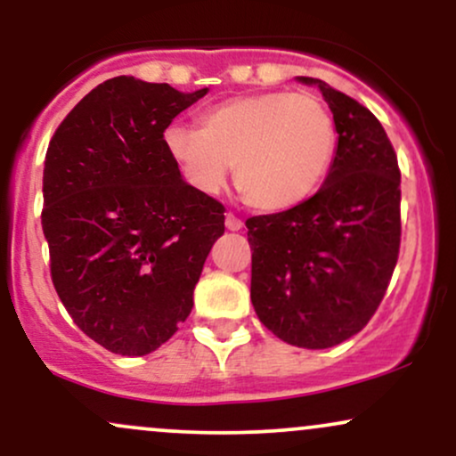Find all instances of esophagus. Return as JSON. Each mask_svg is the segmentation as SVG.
<instances>
[{
  "instance_id": "obj_1",
  "label": "esophagus",
  "mask_w": 456,
  "mask_h": 456,
  "mask_svg": "<svg viewBox=\"0 0 456 456\" xmlns=\"http://www.w3.org/2000/svg\"><path fill=\"white\" fill-rule=\"evenodd\" d=\"M242 224H244L242 218H238L232 212H229L227 216H224V227H227L229 232H240V229H242Z\"/></svg>"
}]
</instances>
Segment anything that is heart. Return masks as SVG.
I'll return each mask as SVG.
<instances>
[{"mask_svg":"<svg viewBox=\"0 0 456 456\" xmlns=\"http://www.w3.org/2000/svg\"><path fill=\"white\" fill-rule=\"evenodd\" d=\"M165 148L201 195H218L233 165L246 206L281 212L297 206L326 177L337 128L311 94L261 92L223 101L199 118V130L171 124Z\"/></svg>","mask_w":456,"mask_h":456,"instance_id":"heart-1","label":"heart"}]
</instances>
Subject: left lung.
<instances>
[{
    "instance_id": "obj_1",
    "label": "left lung",
    "mask_w": 456,
    "mask_h": 456,
    "mask_svg": "<svg viewBox=\"0 0 456 456\" xmlns=\"http://www.w3.org/2000/svg\"><path fill=\"white\" fill-rule=\"evenodd\" d=\"M338 133L330 174L313 197L246 221L250 300L281 341L326 349L358 334L388 289L401 246V169L379 119L319 78Z\"/></svg>"
}]
</instances>
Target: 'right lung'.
Wrapping results in <instances>:
<instances>
[{
  "label": "right lung",
  "instance_id": "1",
  "mask_svg": "<svg viewBox=\"0 0 456 456\" xmlns=\"http://www.w3.org/2000/svg\"><path fill=\"white\" fill-rule=\"evenodd\" d=\"M208 90L115 77L66 115L43 177L51 281L92 341L145 355L177 332L224 206L182 180L165 148L177 113Z\"/></svg>",
  "mask_w": 456,
  "mask_h": 456
}]
</instances>
